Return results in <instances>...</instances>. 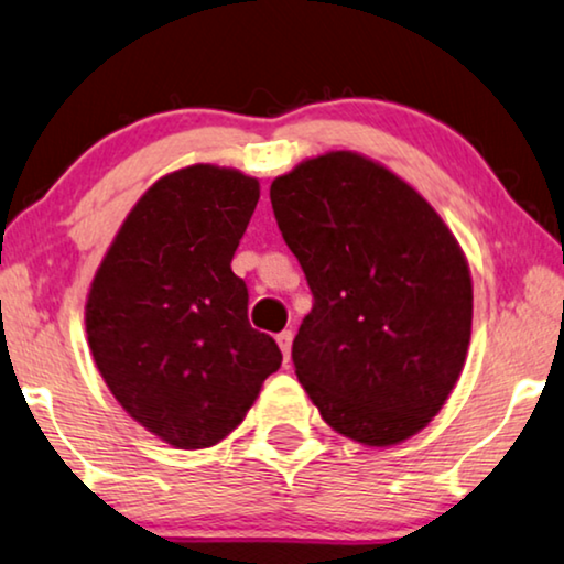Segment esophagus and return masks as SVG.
Listing matches in <instances>:
<instances>
[{
    "instance_id": "34e87169",
    "label": "esophagus",
    "mask_w": 564,
    "mask_h": 564,
    "mask_svg": "<svg viewBox=\"0 0 564 564\" xmlns=\"http://www.w3.org/2000/svg\"><path fill=\"white\" fill-rule=\"evenodd\" d=\"M275 340H278V348H281V352H283V360H289L291 358V343H294V333H291V329H283V333L278 335Z\"/></svg>"
}]
</instances>
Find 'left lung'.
Listing matches in <instances>:
<instances>
[{"label": "left lung", "mask_w": 564, "mask_h": 564, "mask_svg": "<svg viewBox=\"0 0 564 564\" xmlns=\"http://www.w3.org/2000/svg\"><path fill=\"white\" fill-rule=\"evenodd\" d=\"M270 204L314 294L291 350L304 392L345 438L402 444L462 377L467 254L408 180L348 149L278 175Z\"/></svg>", "instance_id": "left-lung-1"}]
</instances>
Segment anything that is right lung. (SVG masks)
Instances as JSON below:
<instances>
[{
  "mask_svg": "<svg viewBox=\"0 0 564 564\" xmlns=\"http://www.w3.org/2000/svg\"><path fill=\"white\" fill-rule=\"evenodd\" d=\"M260 180L187 164L156 180L112 237L87 291L95 366L120 408L164 444H221L281 369V350L247 322L231 258Z\"/></svg>",
  "mask_w": 564,
  "mask_h": 564,
  "instance_id": "1",
  "label": "right lung"
}]
</instances>
